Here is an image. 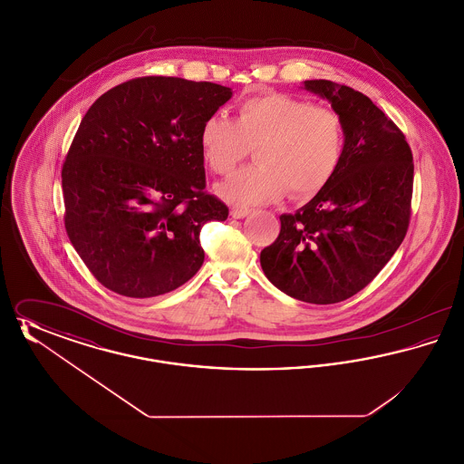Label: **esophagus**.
<instances>
[{"label":"esophagus","instance_id":"esophagus-1","mask_svg":"<svg viewBox=\"0 0 464 464\" xmlns=\"http://www.w3.org/2000/svg\"><path fill=\"white\" fill-rule=\"evenodd\" d=\"M229 214H231L233 219H243V218L248 216V210L246 208H231Z\"/></svg>","mask_w":464,"mask_h":464}]
</instances>
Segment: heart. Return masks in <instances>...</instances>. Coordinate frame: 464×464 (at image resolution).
I'll return each mask as SVG.
<instances>
[{
  "label": "heart",
  "mask_w": 464,
  "mask_h": 464,
  "mask_svg": "<svg viewBox=\"0 0 464 464\" xmlns=\"http://www.w3.org/2000/svg\"><path fill=\"white\" fill-rule=\"evenodd\" d=\"M201 155L216 174H229L250 148L257 165L218 186V195L235 207H259L282 198L318 193L337 170L344 132L335 111L309 101L269 93L243 101L231 121L208 116L199 129Z\"/></svg>",
  "instance_id": "b5f03b06"
}]
</instances>
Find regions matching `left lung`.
I'll list each match as a JSON object with an SVG mask.
<instances>
[{
    "label": "left lung",
    "mask_w": 464,
    "mask_h": 464,
    "mask_svg": "<svg viewBox=\"0 0 464 464\" xmlns=\"http://www.w3.org/2000/svg\"><path fill=\"white\" fill-rule=\"evenodd\" d=\"M343 123V156L331 180L261 252L266 278L294 299L334 304L367 287L403 242L414 182L411 148L374 102L346 85L308 80Z\"/></svg>",
    "instance_id": "obj_1"
}]
</instances>
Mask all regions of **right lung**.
Returning a JSON list of instances; mask_svg holds the SVG:
<instances>
[{
  "instance_id": "obj_1",
  "label": "right lung",
  "mask_w": 464,
  "mask_h": 464,
  "mask_svg": "<svg viewBox=\"0 0 464 464\" xmlns=\"http://www.w3.org/2000/svg\"><path fill=\"white\" fill-rule=\"evenodd\" d=\"M231 95L210 82L146 76L90 106L63 167L64 222L104 287L144 299L197 275L203 224L227 219L203 191L199 129Z\"/></svg>"
}]
</instances>
